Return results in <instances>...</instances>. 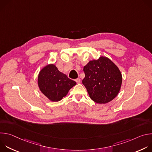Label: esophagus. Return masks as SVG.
Listing matches in <instances>:
<instances>
[{
	"mask_svg": "<svg viewBox=\"0 0 152 152\" xmlns=\"http://www.w3.org/2000/svg\"><path fill=\"white\" fill-rule=\"evenodd\" d=\"M75 80H76V82L77 83H80V79L79 78L76 79Z\"/></svg>",
	"mask_w": 152,
	"mask_h": 152,
	"instance_id": "34e87169",
	"label": "esophagus"
}]
</instances>
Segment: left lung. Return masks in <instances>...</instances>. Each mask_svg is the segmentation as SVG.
I'll list each match as a JSON object with an SVG mask.
<instances>
[{"label": "left lung", "mask_w": 152, "mask_h": 152, "mask_svg": "<svg viewBox=\"0 0 152 152\" xmlns=\"http://www.w3.org/2000/svg\"><path fill=\"white\" fill-rule=\"evenodd\" d=\"M85 76L82 83L90 97L99 104L112 101L118 94L122 75L116 65L106 56L90 61L83 67Z\"/></svg>", "instance_id": "obj_1"}]
</instances>
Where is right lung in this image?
<instances>
[{
	"label": "right lung",
	"mask_w": 152,
	"mask_h": 152,
	"mask_svg": "<svg viewBox=\"0 0 152 152\" xmlns=\"http://www.w3.org/2000/svg\"><path fill=\"white\" fill-rule=\"evenodd\" d=\"M39 91L51 102H58L66 97L76 82L59 72L53 64L42 67L38 76Z\"/></svg>",
	"instance_id": "1"
}]
</instances>
